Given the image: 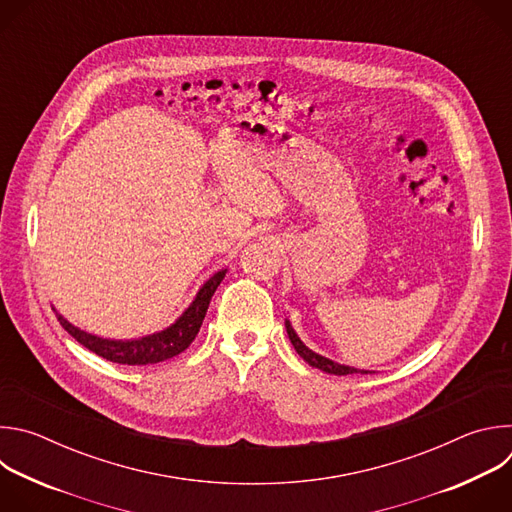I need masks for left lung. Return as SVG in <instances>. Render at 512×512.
<instances>
[{
	"label": "left lung",
	"instance_id": "left-lung-1",
	"mask_svg": "<svg viewBox=\"0 0 512 512\" xmlns=\"http://www.w3.org/2000/svg\"><path fill=\"white\" fill-rule=\"evenodd\" d=\"M285 330H287V336H289L291 344H294L296 352H298V354H300V356L310 364V367H314V369H320V371H324V373H328V375H338V377L354 375V373H360V375H371V373H373V371L354 369V367H348V364L334 362V360H330V358H326V356H322V354H318V352L310 350V348L300 340V336L296 334V330L291 328L289 320H285Z\"/></svg>",
	"mask_w": 512,
	"mask_h": 512
}]
</instances>
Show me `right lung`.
Here are the masks:
<instances>
[{"label":"right lung","instance_id":"add662e5","mask_svg":"<svg viewBox=\"0 0 512 512\" xmlns=\"http://www.w3.org/2000/svg\"><path fill=\"white\" fill-rule=\"evenodd\" d=\"M227 269L216 271L212 277H208L202 287L198 289V294L194 296V300L190 302V306L176 318L174 324H170L168 328L141 336V338H131V340H113V338H101L95 334H89L81 328H77L75 324H70L62 314L56 312V318L60 322V326L75 338L79 344H83L85 348H89L91 352L111 360V362H119V364H154V362H162L168 360L172 356H178L180 352H184L192 340L196 338L202 320L206 316L208 304L214 296L216 287L221 285V281L225 279Z\"/></svg>","mask_w":512,"mask_h":512}]
</instances>
